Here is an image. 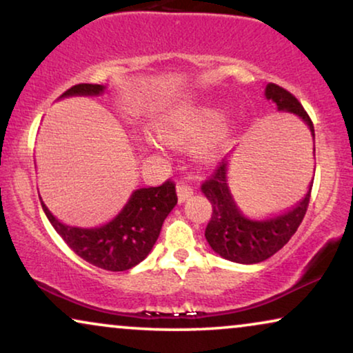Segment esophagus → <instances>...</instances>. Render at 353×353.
I'll return each instance as SVG.
<instances>
[{
  "label": "esophagus",
  "instance_id": "1",
  "mask_svg": "<svg viewBox=\"0 0 353 353\" xmlns=\"http://www.w3.org/2000/svg\"><path fill=\"white\" fill-rule=\"evenodd\" d=\"M176 194H178V201L185 202L190 199V197L194 194V190L191 186L185 185V183H178L176 185Z\"/></svg>",
  "mask_w": 353,
  "mask_h": 353
}]
</instances>
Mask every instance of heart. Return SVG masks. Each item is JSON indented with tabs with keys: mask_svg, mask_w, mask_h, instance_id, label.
<instances>
[{
	"mask_svg": "<svg viewBox=\"0 0 353 353\" xmlns=\"http://www.w3.org/2000/svg\"><path fill=\"white\" fill-rule=\"evenodd\" d=\"M223 108L210 103L185 104L173 108L152 120L151 132L161 143L180 144L191 141V154L202 163L214 162L233 143L238 132L234 120L223 119ZM141 148L157 152L151 138L141 139Z\"/></svg>",
	"mask_w": 353,
	"mask_h": 353,
	"instance_id": "obj_1",
	"label": "heart"
}]
</instances>
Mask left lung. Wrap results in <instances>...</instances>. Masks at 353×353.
Masks as SVG:
<instances>
[{
    "label": "left lung",
    "mask_w": 353,
    "mask_h": 353,
    "mask_svg": "<svg viewBox=\"0 0 353 353\" xmlns=\"http://www.w3.org/2000/svg\"><path fill=\"white\" fill-rule=\"evenodd\" d=\"M265 98L273 101L279 112L292 114L301 119L315 141V128L312 120L296 96L281 86L268 83L265 86ZM228 170L230 162L223 161L210 180H207L201 188L214 210L205 228V239L214 252L230 262L244 265L263 262L276 254L302 223L310 201L313 180L308 185L303 199L291 210L268 219H254L245 215L236 202L228 183Z\"/></svg>",
    "instance_id": "left-lung-1"
}]
</instances>
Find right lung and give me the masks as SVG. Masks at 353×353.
Here are the masks:
<instances>
[{"mask_svg": "<svg viewBox=\"0 0 353 353\" xmlns=\"http://www.w3.org/2000/svg\"><path fill=\"white\" fill-rule=\"evenodd\" d=\"M104 93V85L80 83L62 93L59 99ZM176 201L172 181L156 188H139L132 192L127 204L112 220L93 228L62 223L43 201L41 207L52 228L79 257L109 272H125L148 257L161 234L163 220L176 205Z\"/></svg>", "mask_w": 353, "mask_h": 353, "instance_id": "right-lung-1", "label": "right lung"}]
</instances>
